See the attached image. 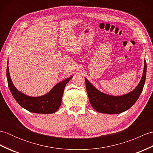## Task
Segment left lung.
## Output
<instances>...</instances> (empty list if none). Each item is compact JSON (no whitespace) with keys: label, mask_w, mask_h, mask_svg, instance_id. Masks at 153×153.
Listing matches in <instances>:
<instances>
[{"label":"left lung","mask_w":153,"mask_h":153,"mask_svg":"<svg viewBox=\"0 0 153 153\" xmlns=\"http://www.w3.org/2000/svg\"><path fill=\"white\" fill-rule=\"evenodd\" d=\"M147 73V64L145 59L141 79L135 88L125 95L114 96L108 95L95 88L86 77L85 85L90 104L96 111L107 114H116L130 108L140 96L143 89Z\"/></svg>","instance_id":"obj_1"}]
</instances>
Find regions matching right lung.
Segmentation results:
<instances>
[{
  "mask_svg": "<svg viewBox=\"0 0 153 153\" xmlns=\"http://www.w3.org/2000/svg\"><path fill=\"white\" fill-rule=\"evenodd\" d=\"M6 77L10 91L14 99L23 108L31 112L48 114L56 112L61 105L64 89L73 76L58 83L49 92L39 97H31L19 91L14 86L10 76L9 68H6Z\"/></svg>",
  "mask_w": 153,
  "mask_h": 153,
  "instance_id": "add662e5",
  "label": "right lung"
}]
</instances>
